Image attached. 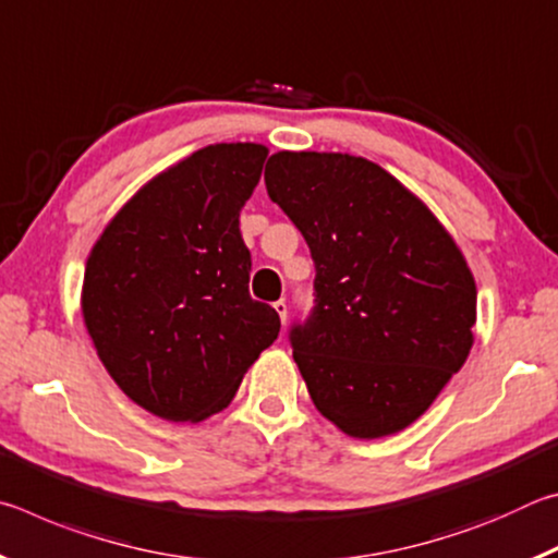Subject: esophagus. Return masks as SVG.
Here are the masks:
<instances>
[{
	"label": "esophagus",
	"instance_id": "34e87169",
	"mask_svg": "<svg viewBox=\"0 0 558 558\" xmlns=\"http://www.w3.org/2000/svg\"><path fill=\"white\" fill-rule=\"evenodd\" d=\"M272 307H276L280 323L286 325V319H288V302L286 300H278V302H272Z\"/></svg>",
	"mask_w": 558,
	"mask_h": 558
}]
</instances>
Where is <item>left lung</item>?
I'll return each instance as SVG.
<instances>
[{"mask_svg":"<svg viewBox=\"0 0 558 558\" xmlns=\"http://www.w3.org/2000/svg\"><path fill=\"white\" fill-rule=\"evenodd\" d=\"M266 189L315 260V305L288 337L317 411L366 440L411 426L472 347L477 288L456 241L364 157L278 153Z\"/></svg>","mask_w":558,"mask_h":558,"instance_id":"left-lung-1","label":"left lung"}]
</instances>
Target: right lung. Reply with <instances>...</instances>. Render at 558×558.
Listing matches in <instances>:
<instances>
[{
	"label": "right lung",
	"instance_id": "right-lung-1",
	"mask_svg": "<svg viewBox=\"0 0 558 558\" xmlns=\"http://www.w3.org/2000/svg\"><path fill=\"white\" fill-rule=\"evenodd\" d=\"M268 149L209 145L122 206L93 245L83 319L108 374L167 421H204L278 339L280 317L251 298L239 229Z\"/></svg>",
	"mask_w": 558,
	"mask_h": 558
}]
</instances>
